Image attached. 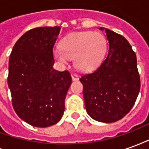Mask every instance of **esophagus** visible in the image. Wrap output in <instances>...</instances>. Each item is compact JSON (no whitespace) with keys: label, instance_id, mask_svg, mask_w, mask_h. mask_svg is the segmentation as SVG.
<instances>
[{"label":"esophagus","instance_id":"1","mask_svg":"<svg viewBox=\"0 0 149 149\" xmlns=\"http://www.w3.org/2000/svg\"><path fill=\"white\" fill-rule=\"evenodd\" d=\"M71 77H72V81H78V80H79V77H78L77 74H72Z\"/></svg>","mask_w":149,"mask_h":149}]
</instances>
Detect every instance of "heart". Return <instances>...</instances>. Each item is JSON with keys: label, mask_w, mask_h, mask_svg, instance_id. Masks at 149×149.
Returning a JSON list of instances; mask_svg holds the SVG:
<instances>
[{"label": "heart", "mask_w": 149, "mask_h": 149, "mask_svg": "<svg viewBox=\"0 0 149 149\" xmlns=\"http://www.w3.org/2000/svg\"><path fill=\"white\" fill-rule=\"evenodd\" d=\"M61 49H55L53 56L61 64L74 58V65L81 71L96 68L102 61L106 50V41L102 34L79 32L67 35L60 43Z\"/></svg>", "instance_id": "obj_1"}]
</instances>
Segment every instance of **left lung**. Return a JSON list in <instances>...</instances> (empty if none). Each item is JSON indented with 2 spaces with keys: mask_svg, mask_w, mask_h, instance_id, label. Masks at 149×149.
Instances as JSON below:
<instances>
[{
  "mask_svg": "<svg viewBox=\"0 0 149 149\" xmlns=\"http://www.w3.org/2000/svg\"><path fill=\"white\" fill-rule=\"evenodd\" d=\"M108 55L97 70L83 75L84 104L91 118L112 123L123 118L134 105L141 88L136 53L125 37L105 29Z\"/></svg>",
  "mask_w": 149,
  "mask_h": 149,
  "instance_id": "8db88e82",
  "label": "left lung"
}]
</instances>
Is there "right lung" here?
Listing matches in <instances>:
<instances>
[{
  "label": "right lung",
  "instance_id": "obj_1",
  "mask_svg": "<svg viewBox=\"0 0 149 149\" xmlns=\"http://www.w3.org/2000/svg\"><path fill=\"white\" fill-rule=\"evenodd\" d=\"M61 27H40L16 42L8 61V85L15 112L34 127L56 124L72 83L68 71L53 69V47Z\"/></svg>",
  "mask_w": 149,
  "mask_h": 149
}]
</instances>
